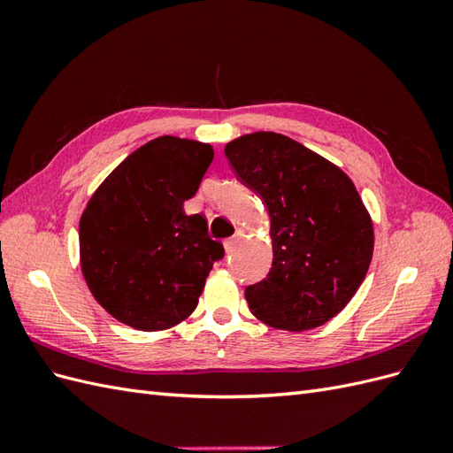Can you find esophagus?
<instances>
[{
  "label": "esophagus",
  "instance_id": "esophagus-1",
  "mask_svg": "<svg viewBox=\"0 0 453 453\" xmlns=\"http://www.w3.org/2000/svg\"><path fill=\"white\" fill-rule=\"evenodd\" d=\"M238 240H240V234L232 236V238H228V240L225 242V250H226V253H232V251H234V248L238 245Z\"/></svg>",
  "mask_w": 453,
  "mask_h": 453
}]
</instances>
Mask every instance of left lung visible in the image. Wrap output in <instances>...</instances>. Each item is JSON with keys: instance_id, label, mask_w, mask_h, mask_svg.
Returning a JSON list of instances; mask_svg holds the SVG:
<instances>
[{"instance_id": "left-lung-1", "label": "left lung", "mask_w": 453, "mask_h": 453, "mask_svg": "<svg viewBox=\"0 0 453 453\" xmlns=\"http://www.w3.org/2000/svg\"><path fill=\"white\" fill-rule=\"evenodd\" d=\"M225 155L270 215L273 260L263 281L245 287L251 313L283 331L325 325L372 260V219L357 188L333 162L276 132L242 135Z\"/></svg>"}]
</instances>
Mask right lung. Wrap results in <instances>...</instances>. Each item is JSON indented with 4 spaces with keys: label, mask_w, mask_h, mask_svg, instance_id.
Wrapping results in <instances>:
<instances>
[{
    "label": "right lung",
    "mask_w": 453,
    "mask_h": 453,
    "mask_svg": "<svg viewBox=\"0 0 453 453\" xmlns=\"http://www.w3.org/2000/svg\"><path fill=\"white\" fill-rule=\"evenodd\" d=\"M213 160L208 143L150 140L107 175L79 223L81 270L94 298L120 323L162 331L188 318L223 245L187 215Z\"/></svg>",
    "instance_id": "obj_1"
}]
</instances>
